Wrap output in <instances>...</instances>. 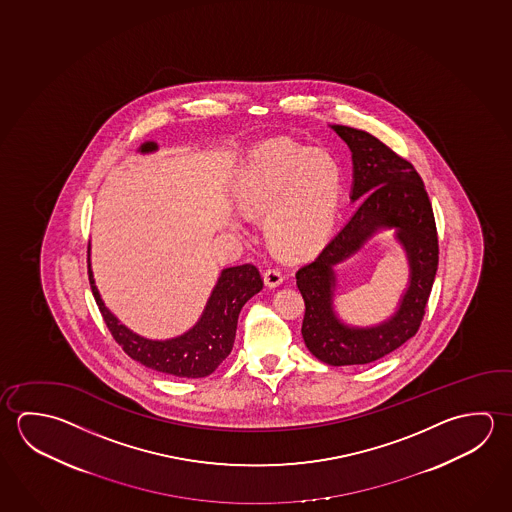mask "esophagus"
<instances>
[{
  "mask_svg": "<svg viewBox=\"0 0 512 512\" xmlns=\"http://www.w3.org/2000/svg\"><path fill=\"white\" fill-rule=\"evenodd\" d=\"M282 271L278 268H269L264 271V282L268 287H278L282 284Z\"/></svg>",
  "mask_w": 512,
  "mask_h": 512,
  "instance_id": "obj_1",
  "label": "esophagus"
}]
</instances>
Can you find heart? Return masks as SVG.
I'll return each mask as SVG.
<instances>
[{
    "label": "heart",
    "mask_w": 512,
    "mask_h": 512,
    "mask_svg": "<svg viewBox=\"0 0 512 512\" xmlns=\"http://www.w3.org/2000/svg\"><path fill=\"white\" fill-rule=\"evenodd\" d=\"M235 201L248 214H266L271 246L302 257L322 246L340 210L343 171L327 149L266 144L235 174Z\"/></svg>",
    "instance_id": "b5f03b06"
}]
</instances>
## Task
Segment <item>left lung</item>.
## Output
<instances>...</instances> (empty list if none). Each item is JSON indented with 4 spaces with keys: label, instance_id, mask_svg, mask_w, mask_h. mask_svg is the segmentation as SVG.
I'll return each mask as SVG.
<instances>
[{
    "label": "left lung",
    "instance_id": "left-lung-1",
    "mask_svg": "<svg viewBox=\"0 0 512 512\" xmlns=\"http://www.w3.org/2000/svg\"><path fill=\"white\" fill-rule=\"evenodd\" d=\"M352 153L350 199L359 207L322 253L296 271L304 296L302 336L314 358L332 367L367 365L399 349L421 327L439 266V239L428 192L419 172L376 136L354 127L331 126ZM379 229H395L411 266L409 287L385 323L354 328L333 311V266Z\"/></svg>",
    "mask_w": 512,
    "mask_h": 512
}]
</instances>
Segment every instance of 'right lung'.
Returning a JSON list of instances; mask_svg holds the SVG:
<instances>
[{
	"label": "right lung",
	"instance_id": "add662e5",
	"mask_svg": "<svg viewBox=\"0 0 512 512\" xmlns=\"http://www.w3.org/2000/svg\"><path fill=\"white\" fill-rule=\"evenodd\" d=\"M156 149L158 145L154 142H145L138 151L153 153ZM88 275L102 318L127 356L156 372L192 379L210 376L228 358L234 347L239 313L243 305L264 286L259 269L253 264L223 269L205 311L192 329L171 340H149L118 322L117 316L102 302L91 271L90 250Z\"/></svg>",
	"mask_w": 512,
	"mask_h": 512
}]
</instances>
